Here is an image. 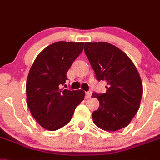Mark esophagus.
Wrapping results in <instances>:
<instances>
[{
  "label": "esophagus",
  "instance_id": "esophagus-1",
  "mask_svg": "<svg viewBox=\"0 0 160 160\" xmlns=\"http://www.w3.org/2000/svg\"><path fill=\"white\" fill-rule=\"evenodd\" d=\"M91 95H92L91 92H85V98H89L91 97Z\"/></svg>",
  "mask_w": 160,
  "mask_h": 160
}]
</instances>
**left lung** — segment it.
I'll use <instances>...</instances> for the list:
<instances>
[{
  "mask_svg": "<svg viewBox=\"0 0 160 160\" xmlns=\"http://www.w3.org/2000/svg\"><path fill=\"white\" fill-rule=\"evenodd\" d=\"M84 52L98 80H105L107 92L92 93L98 109L92 113L93 123L115 132L128 125L139 110L142 83L136 67L123 51L107 42H85Z\"/></svg>",
  "mask_w": 160,
  "mask_h": 160,
  "instance_id": "obj_1",
  "label": "left lung"
}]
</instances>
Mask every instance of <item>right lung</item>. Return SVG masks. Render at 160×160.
Masks as SVG:
<instances>
[{
  "label": "right lung",
  "instance_id": "right-lung-1",
  "mask_svg": "<svg viewBox=\"0 0 160 160\" xmlns=\"http://www.w3.org/2000/svg\"><path fill=\"white\" fill-rule=\"evenodd\" d=\"M84 49L83 42L58 41L47 46L32 64L26 84L27 104L37 123L49 131L68 124L84 92L60 89L67 73Z\"/></svg>",
  "mask_w": 160,
  "mask_h": 160
}]
</instances>
